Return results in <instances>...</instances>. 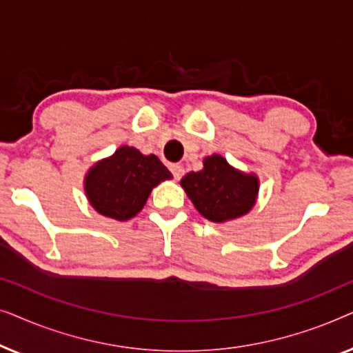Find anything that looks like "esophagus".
Listing matches in <instances>:
<instances>
[{"instance_id":"obj_1","label":"esophagus","mask_w":353,"mask_h":353,"mask_svg":"<svg viewBox=\"0 0 353 353\" xmlns=\"http://www.w3.org/2000/svg\"><path fill=\"white\" fill-rule=\"evenodd\" d=\"M170 170H172L173 178H175V180H180V178L185 175V168H183V165H180V163H172Z\"/></svg>"}]
</instances>
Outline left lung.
<instances>
[{"mask_svg": "<svg viewBox=\"0 0 353 353\" xmlns=\"http://www.w3.org/2000/svg\"><path fill=\"white\" fill-rule=\"evenodd\" d=\"M180 183L197 212L214 223L245 215L259 194L257 175L236 170L219 154L205 157L204 168L186 173Z\"/></svg>", "mask_w": 353, "mask_h": 353, "instance_id": "8db88e82", "label": "left lung"}]
</instances>
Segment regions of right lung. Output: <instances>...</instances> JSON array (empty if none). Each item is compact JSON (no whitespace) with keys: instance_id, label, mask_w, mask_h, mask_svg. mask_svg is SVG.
Wrapping results in <instances>:
<instances>
[{"instance_id":"add662e5","label":"right lung","mask_w":353,"mask_h":353,"mask_svg":"<svg viewBox=\"0 0 353 353\" xmlns=\"http://www.w3.org/2000/svg\"><path fill=\"white\" fill-rule=\"evenodd\" d=\"M172 173L157 156L120 146L110 157L96 162L85 176V192L98 214L127 221L146 204L152 188Z\"/></svg>"}]
</instances>
